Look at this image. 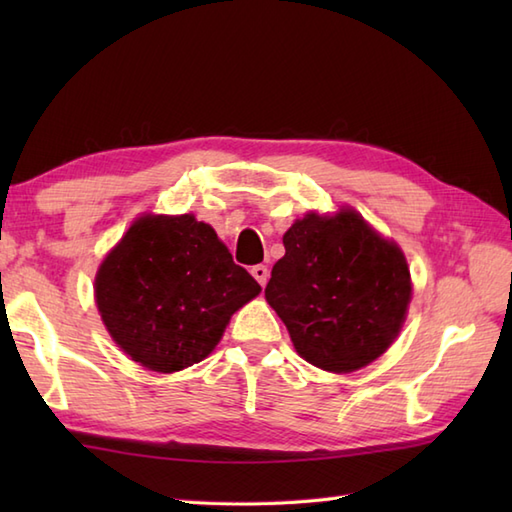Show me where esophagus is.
I'll return each mask as SVG.
<instances>
[{"label":"esophagus","mask_w":512,"mask_h":512,"mask_svg":"<svg viewBox=\"0 0 512 512\" xmlns=\"http://www.w3.org/2000/svg\"><path fill=\"white\" fill-rule=\"evenodd\" d=\"M250 275H253L255 279H257V284L259 286H266V281H268V266H264V264H257V266H253V268H250Z\"/></svg>","instance_id":"1"}]
</instances>
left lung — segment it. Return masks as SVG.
<instances>
[{"mask_svg":"<svg viewBox=\"0 0 512 512\" xmlns=\"http://www.w3.org/2000/svg\"><path fill=\"white\" fill-rule=\"evenodd\" d=\"M284 246L266 301L286 323L299 356L325 372L347 374L385 354L411 301L409 266L398 244L354 209H341L297 220Z\"/></svg>","mask_w":512,"mask_h":512,"instance_id":"left-lung-1","label":"left lung"}]
</instances>
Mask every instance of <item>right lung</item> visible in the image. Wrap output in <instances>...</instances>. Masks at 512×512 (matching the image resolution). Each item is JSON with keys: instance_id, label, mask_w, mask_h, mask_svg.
I'll use <instances>...</instances> for the list:
<instances>
[{"instance_id": "obj_1", "label": "right lung", "mask_w": 512, "mask_h": 512, "mask_svg": "<svg viewBox=\"0 0 512 512\" xmlns=\"http://www.w3.org/2000/svg\"><path fill=\"white\" fill-rule=\"evenodd\" d=\"M259 292L213 228L191 213L138 217L94 281L116 345L160 374L204 361L233 312Z\"/></svg>"}]
</instances>
